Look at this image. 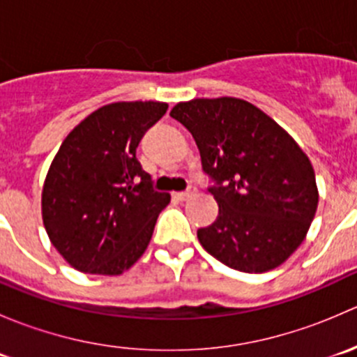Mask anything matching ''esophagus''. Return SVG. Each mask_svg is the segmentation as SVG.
<instances>
[{
    "mask_svg": "<svg viewBox=\"0 0 357 357\" xmlns=\"http://www.w3.org/2000/svg\"><path fill=\"white\" fill-rule=\"evenodd\" d=\"M195 192H197L195 186H190V190H186V192H174L172 193V197H174L176 200L183 202V200H188L192 195H195Z\"/></svg>",
    "mask_w": 357,
    "mask_h": 357,
    "instance_id": "obj_1",
    "label": "esophagus"
}]
</instances>
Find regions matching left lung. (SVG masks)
I'll use <instances>...</instances> for the list:
<instances>
[{
  "mask_svg": "<svg viewBox=\"0 0 357 357\" xmlns=\"http://www.w3.org/2000/svg\"><path fill=\"white\" fill-rule=\"evenodd\" d=\"M199 146L219 205L202 247L243 273L278 268L304 242L318 207L314 169L289 132L240 98H197L171 110Z\"/></svg>",
  "mask_w": 357,
  "mask_h": 357,
  "instance_id": "left-lung-1",
  "label": "left lung"
}]
</instances>
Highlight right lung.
Returning a JSON list of instances; mask_svg holds the SVG:
<instances>
[{
  "label": "right lung",
  "mask_w": 357,
  "mask_h": 357,
  "mask_svg": "<svg viewBox=\"0 0 357 357\" xmlns=\"http://www.w3.org/2000/svg\"><path fill=\"white\" fill-rule=\"evenodd\" d=\"M167 103L117 102L75 126L43 186V222L74 269L115 276L131 268L152 238L171 195L153 190L136 149Z\"/></svg>",
  "instance_id": "1"
}]
</instances>
